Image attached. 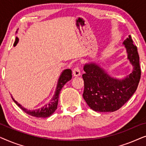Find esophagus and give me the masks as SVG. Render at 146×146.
Instances as JSON below:
<instances>
[{"instance_id": "esophagus-1", "label": "esophagus", "mask_w": 146, "mask_h": 146, "mask_svg": "<svg viewBox=\"0 0 146 146\" xmlns=\"http://www.w3.org/2000/svg\"><path fill=\"white\" fill-rule=\"evenodd\" d=\"M72 73L74 76H79L80 75V67L78 66H76L74 68Z\"/></svg>"}]
</instances>
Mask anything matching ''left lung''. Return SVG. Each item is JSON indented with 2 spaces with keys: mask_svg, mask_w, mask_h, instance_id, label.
Returning <instances> with one entry per match:
<instances>
[{
  "mask_svg": "<svg viewBox=\"0 0 146 146\" xmlns=\"http://www.w3.org/2000/svg\"><path fill=\"white\" fill-rule=\"evenodd\" d=\"M126 48L127 58L133 66V70L123 80L111 78L94 63L86 64L83 97L93 110L111 112L122 107L136 90L141 77L139 57L136 46L133 45L131 36L123 42Z\"/></svg>",
  "mask_w": 146,
  "mask_h": 146,
  "instance_id": "obj_1",
  "label": "left lung"
}]
</instances>
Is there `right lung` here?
I'll return each mask as SVG.
<instances>
[{"label":"right lung","instance_id":"obj_1","mask_svg":"<svg viewBox=\"0 0 146 146\" xmlns=\"http://www.w3.org/2000/svg\"><path fill=\"white\" fill-rule=\"evenodd\" d=\"M19 42V38L17 37L16 38L15 42L14 43V46H15L17 45V44ZM72 70L70 69H66L65 70L63 71V72L62 73L60 76L59 78L58 81V84L56 90L55 94L52 98V99L51 100V101L48 104H47L46 105H45L42 108H40V109L34 110H29L25 108L22 106L17 102V101H15L13 97L12 98L14 100V102L17 104V105L19 108L23 110L28 113L29 115H31L32 116L36 117H47L50 116L52 113L54 112L57 109V106L58 102V98H59V94L62 88L64 86V84L70 80L72 79Z\"/></svg>","mask_w":146,"mask_h":146}]
</instances>
